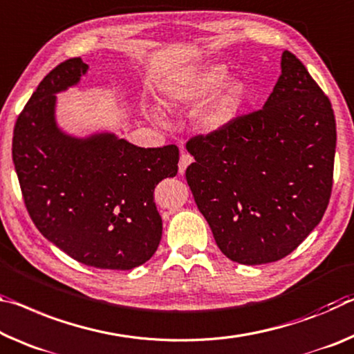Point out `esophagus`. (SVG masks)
Returning a JSON list of instances; mask_svg holds the SVG:
<instances>
[{
    "instance_id": "esophagus-1",
    "label": "esophagus",
    "mask_w": 354,
    "mask_h": 354,
    "mask_svg": "<svg viewBox=\"0 0 354 354\" xmlns=\"http://www.w3.org/2000/svg\"><path fill=\"white\" fill-rule=\"evenodd\" d=\"M192 156H190V154H187V153H183L181 154V159H179V173H181V175H183V173L184 171H186V168L190 165V164H192Z\"/></svg>"
}]
</instances>
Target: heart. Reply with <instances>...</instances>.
I'll list each match as a JSON object with an SVG mask.
<instances>
[{"mask_svg":"<svg viewBox=\"0 0 354 354\" xmlns=\"http://www.w3.org/2000/svg\"><path fill=\"white\" fill-rule=\"evenodd\" d=\"M227 72V67L223 64H212L198 72H195V74L179 77L176 80L168 82L167 85L162 88V100L168 105L195 104L201 97H205L207 93H211L218 83L225 78ZM244 82L238 77L227 78V80H224L221 85L214 90V93L195 110V126L205 133L222 131V129L227 127L230 122L234 120V116L238 115L241 105L244 102ZM151 116H153L154 120H159V115L154 113V111L151 113Z\"/></svg>","mask_w":354,"mask_h":354,"instance_id":"obj_1","label":"heart"}]
</instances>
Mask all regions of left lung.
<instances>
[{
    "mask_svg": "<svg viewBox=\"0 0 354 354\" xmlns=\"http://www.w3.org/2000/svg\"><path fill=\"white\" fill-rule=\"evenodd\" d=\"M263 109L187 142L195 203L222 254L265 265L291 254L326 211L335 118L328 96L293 53Z\"/></svg>",
    "mask_w": 354,
    "mask_h": 354,
    "instance_id": "obj_1",
    "label": "left lung"
}]
</instances>
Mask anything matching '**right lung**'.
Listing matches in <instances>:
<instances>
[{"instance_id": "1", "label": "right lung", "mask_w": 354, "mask_h": 354, "mask_svg": "<svg viewBox=\"0 0 354 354\" xmlns=\"http://www.w3.org/2000/svg\"><path fill=\"white\" fill-rule=\"evenodd\" d=\"M86 72L82 58H71L39 83L15 122L12 160L26 209L50 243L86 266L127 271L159 248L154 189L176 176L179 149L140 148L113 132L66 133L56 94Z\"/></svg>"}]
</instances>
